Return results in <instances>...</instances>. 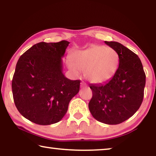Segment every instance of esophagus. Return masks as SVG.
<instances>
[{
	"instance_id": "1",
	"label": "esophagus",
	"mask_w": 156,
	"mask_h": 156,
	"mask_svg": "<svg viewBox=\"0 0 156 156\" xmlns=\"http://www.w3.org/2000/svg\"><path fill=\"white\" fill-rule=\"evenodd\" d=\"M80 87L81 88H84V87H87V85L84 83V82H82V83H80Z\"/></svg>"
}]
</instances>
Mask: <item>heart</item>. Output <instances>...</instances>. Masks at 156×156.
Masks as SVG:
<instances>
[{"mask_svg": "<svg viewBox=\"0 0 156 156\" xmlns=\"http://www.w3.org/2000/svg\"><path fill=\"white\" fill-rule=\"evenodd\" d=\"M67 60L69 69L78 75L85 71L84 76L92 83L100 84L110 80L118 66V55L112 47L94 45L88 49L79 50Z\"/></svg>", "mask_w": 156, "mask_h": 156, "instance_id": "b5f03b06", "label": "heart"}]
</instances>
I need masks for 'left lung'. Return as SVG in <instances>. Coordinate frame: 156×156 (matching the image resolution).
Listing matches in <instances>:
<instances>
[{
    "instance_id": "8db88e82",
    "label": "left lung",
    "mask_w": 156,
    "mask_h": 156,
    "mask_svg": "<svg viewBox=\"0 0 156 156\" xmlns=\"http://www.w3.org/2000/svg\"><path fill=\"white\" fill-rule=\"evenodd\" d=\"M105 43L117 52L119 66L109 82L89 86L93 96L89 109L99 122L118 125L131 118L140 107L146 75L135 53L118 42Z\"/></svg>"
}]
</instances>
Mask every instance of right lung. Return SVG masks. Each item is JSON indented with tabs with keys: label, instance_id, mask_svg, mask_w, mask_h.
Masks as SVG:
<instances>
[{
	"label": "right lung",
	"instance_id": "add662e5",
	"mask_svg": "<svg viewBox=\"0 0 156 156\" xmlns=\"http://www.w3.org/2000/svg\"><path fill=\"white\" fill-rule=\"evenodd\" d=\"M67 41L34 44L18 59L12 88L16 107L23 117L41 125L56 123L78 93L80 80L62 73Z\"/></svg>",
	"mask_w": 156,
	"mask_h": 156
}]
</instances>
